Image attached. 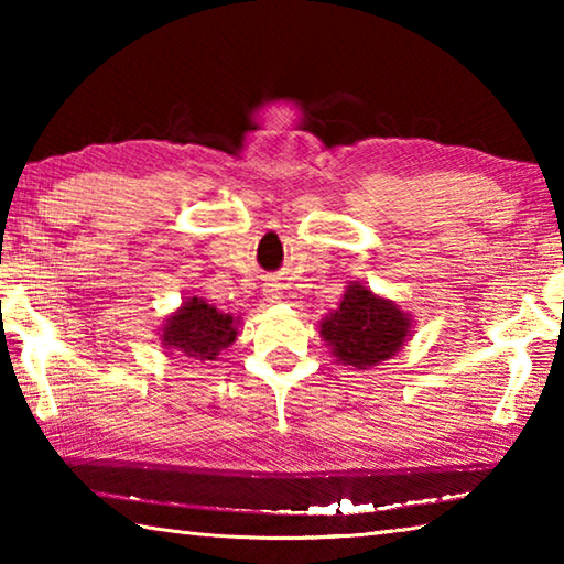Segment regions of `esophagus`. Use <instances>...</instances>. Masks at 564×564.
<instances>
[{
    "label": "esophagus",
    "mask_w": 564,
    "mask_h": 564,
    "mask_svg": "<svg viewBox=\"0 0 564 564\" xmlns=\"http://www.w3.org/2000/svg\"><path fill=\"white\" fill-rule=\"evenodd\" d=\"M263 295H265V301H279L281 299V289L275 283H265L263 285Z\"/></svg>",
    "instance_id": "34e87169"
}]
</instances>
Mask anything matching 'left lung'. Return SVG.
I'll use <instances>...</instances> for the list:
<instances>
[{
  "label": "left lung",
  "mask_w": 564,
  "mask_h": 564,
  "mask_svg": "<svg viewBox=\"0 0 564 564\" xmlns=\"http://www.w3.org/2000/svg\"><path fill=\"white\" fill-rule=\"evenodd\" d=\"M408 328V316L393 301L350 283L338 308L321 323V336L343 366L368 368L400 350Z\"/></svg>",
  "instance_id": "1"
}]
</instances>
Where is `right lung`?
Wrapping results in <instances>:
<instances>
[{
	"instance_id": "add662e5",
	"label": "right lung",
	"mask_w": 564,
	"mask_h": 564,
	"mask_svg": "<svg viewBox=\"0 0 564 564\" xmlns=\"http://www.w3.org/2000/svg\"><path fill=\"white\" fill-rule=\"evenodd\" d=\"M161 340L176 356L216 360L218 350L228 348L236 340L234 318L202 299H191L169 318Z\"/></svg>"
}]
</instances>
